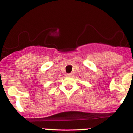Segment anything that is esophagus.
<instances>
[{"label": "esophagus", "mask_w": 133, "mask_h": 133, "mask_svg": "<svg viewBox=\"0 0 133 133\" xmlns=\"http://www.w3.org/2000/svg\"><path fill=\"white\" fill-rule=\"evenodd\" d=\"M73 75V73H68V74L66 75L67 77H72Z\"/></svg>", "instance_id": "1"}]
</instances>
